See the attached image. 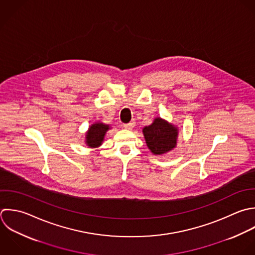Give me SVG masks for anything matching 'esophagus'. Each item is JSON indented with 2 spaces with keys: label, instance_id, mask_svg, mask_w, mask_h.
Here are the masks:
<instances>
[{
  "label": "esophagus",
  "instance_id": "obj_1",
  "mask_svg": "<svg viewBox=\"0 0 255 255\" xmlns=\"http://www.w3.org/2000/svg\"><path fill=\"white\" fill-rule=\"evenodd\" d=\"M134 126H135V122H134V121H131L130 123H127V124H123V127H124L125 129H128V130L133 129Z\"/></svg>",
  "mask_w": 255,
  "mask_h": 255
}]
</instances>
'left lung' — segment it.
Returning a JSON list of instances; mask_svg holds the SVG:
<instances>
[{"label":"left lung","mask_w":255,"mask_h":255,"mask_svg":"<svg viewBox=\"0 0 255 255\" xmlns=\"http://www.w3.org/2000/svg\"><path fill=\"white\" fill-rule=\"evenodd\" d=\"M142 132L147 147L154 155H164L177 146L179 128L161 117H156Z\"/></svg>","instance_id":"1"}]
</instances>
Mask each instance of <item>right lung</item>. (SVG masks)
<instances>
[{"instance_id":"add662e5","label":"right lung","mask_w":255,"mask_h":255,"mask_svg":"<svg viewBox=\"0 0 255 255\" xmlns=\"http://www.w3.org/2000/svg\"><path fill=\"white\" fill-rule=\"evenodd\" d=\"M110 129V125L100 121L91 124L85 133V144L89 148H98L102 145L106 132Z\"/></svg>"}]
</instances>
